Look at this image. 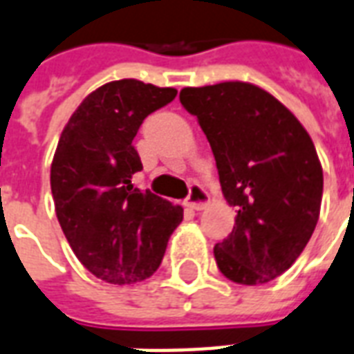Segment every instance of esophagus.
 <instances>
[{
    "label": "esophagus",
    "mask_w": 354,
    "mask_h": 354,
    "mask_svg": "<svg viewBox=\"0 0 354 354\" xmlns=\"http://www.w3.org/2000/svg\"><path fill=\"white\" fill-rule=\"evenodd\" d=\"M207 202H209V195H207V191L202 185H191V191H189L187 196V206L191 209H195V212H201L204 207L207 206Z\"/></svg>",
    "instance_id": "esophagus-1"
}]
</instances>
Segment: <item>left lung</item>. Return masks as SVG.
<instances>
[{
  "instance_id": "obj_1",
  "label": "left lung",
  "mask_w": 354,
  "mask_h": 354,
  "mask_svg": "<svg viewBox=\"0 0 354 354\" xmlns=\"http://www.w3.org/2000/svg\"><path fill=\"white\" fill-rule=\"evenodd\" d=\"M180 102L195 115L215 156L236 225L213 254L226 279L266 284L288 271L319 219L323 169L308 131L263 88L243 81L185 87Z\"/></svg>"
}]
</instances>
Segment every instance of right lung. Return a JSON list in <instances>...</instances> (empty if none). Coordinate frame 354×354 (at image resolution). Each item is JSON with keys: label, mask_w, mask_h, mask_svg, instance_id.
Instances as JSON below:
<instances>
[{"label": "right lung", "mask_w": 354, "mask_h": 354, "mask_svg": "<svg viewBox=\"0 0 354 354\" xmlns=\"http://www.w3.org/2000/svg\"><path fill=\"white\" fill-rule=\"evenodd\" d=\"M176 93L137 80L105 83L81 102L59 139L50 174L59 225L77 260L109 284L152 277L183 219L182 206L133 185L142 171L133 137Z\"/></svg>", "instance_id": "obj_1"}]
</instances>
